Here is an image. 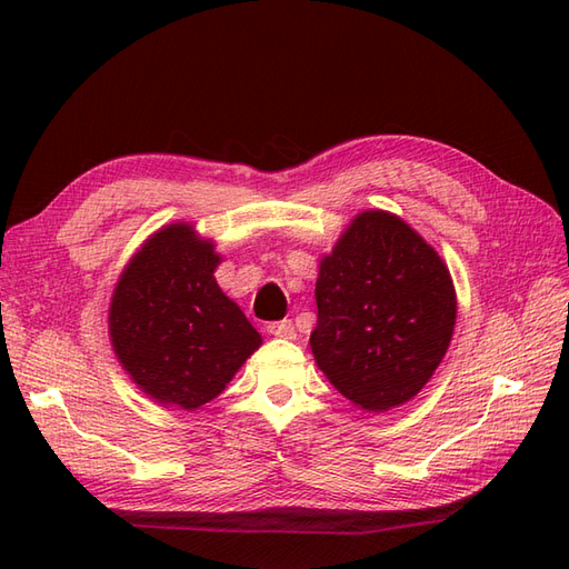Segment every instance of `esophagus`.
Masks as SVG:
<instances>
[{
  "label": "esophagus",
  "instance_id": "1",
  "mask_svg": "<svg viewBox=\"0 0 569 569\" xmlns=\"http://www.w3.org/2000/svg\"><path fill=\"white\" fill-rule=\"evenodd\" d=\"M268 332L272 337H282V339H295L297 330H295V322L291 320H278V322H268Z\"/></svg>",
  "mask_w": 569,
  "mask_h": 569
}]
</instances>
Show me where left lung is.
<instances>
[{"instance_id":"1","label":"left lung","mask_w":569,"mask_h":569,"mask_svg":"<svg viewBox=\"0 0 569 569\" xmlns=\"http://www.w3.org/2000/svg\"><path fill=\"white\" fill-rule=\"evenodd\" d=\"M318 368L349 401L389 410L435 375L456 325L449 268L401 218L360 213L322 258L316 282Z\"/></svg>"}]
</instances>
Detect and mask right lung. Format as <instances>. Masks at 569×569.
Segmentation results:
<instances>
[{
  "label": "right lung",
  "instance_id": "add662e5",
  "mask_svg": "<svg viewBox=\"0 0 569 569\" xmlns=\"http://www.w3.org/2000/svg\"><path fill=\"white\" fill-rule=\"evenodd\" d=\"M218 261L192 226H170L132 258L113 291V351L163 406L194 410L213 401L261 347L242 308L220 291Z\"/></svg>",
  "mask_w": 569,
  "mask_h": 569
}]
</instances>
